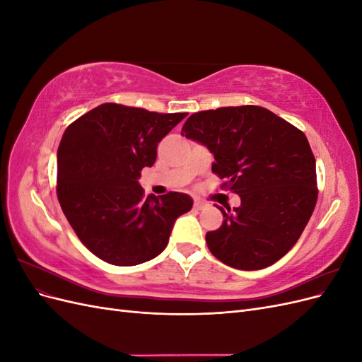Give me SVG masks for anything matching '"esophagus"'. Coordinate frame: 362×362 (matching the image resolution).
Here are the masks:
<instances>
[{"label": "esophagus", "instance_id": "obj_1", "mask_svg": "<svg viewBox=\"0 0 362 362\" xmlns=\"http://www.w3.org/2000/svg\"><path fill=\"white\" fill-rule=\"evenodd\" d=\"M193 206L196 208V210H204V208L208 206V204L205 201H202V199H194L193 201Z\"/></svg>", "mask_w": 362, "mask_h": 362}]
</instances>
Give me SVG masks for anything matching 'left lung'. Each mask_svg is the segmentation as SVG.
I'll use <instances>...</instances> for the list:
<instances>
[{"mask_svg": "<svg viewBox=\"0 0 362 362\" xmlns=\"http://www.w3.org/2000/svg\"><path fill=\"white\" fill-rule=\"evenodd\" d=\"M181 136L214 154L221 189L242 205L218 206L223 222L206 233V246L238 270L272 266L296 245L317 202L315 158L299 128L264 107L240 105L193 113Z\"/></svg>", "mask_w": 362, "mask_h": 362, "instance_id": "1", "label": "left lung"}]
</instances>
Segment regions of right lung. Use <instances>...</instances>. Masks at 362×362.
<instances>
[{"instance_id":"obj_1","label":"right lung","mask_w":362,"mask_h":362,"mask_svg":"<svg viewBox=\"0 0 362 362\" xmlns=\"http://www.w3.org/2000/svg\"><path fill=\"white\" fill-rule=\"evenodd\" d=\"M187 113H157L105 103L66 128L57 152V198L92 254L136 266L164 250L173 222L192 210L190 196H145L137 180L157 146Z\"/></svg>"}]
</instances>
